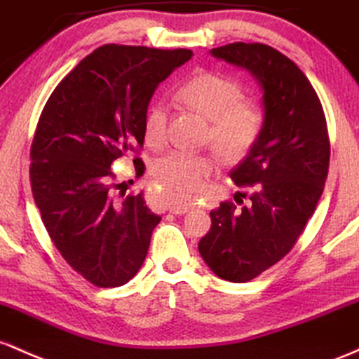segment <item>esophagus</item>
<instances>
[{
	"instance_id": "34e87169",
	"label": "esophagus",
	"mask_w": 359,
	"mask_h": 359,
	"mask_svg": "<svg viewBox=\"0 0 359 359\" xmlns=\"http://www.w3.org/2000/svg\"><path fill=\"white\" fill-rule=\"evenodd\" d=\"M196 207L195 201H172L171 205H169V210L172 213H176V215H181V213H187L193 210V208Z\"/></svg>"
}]
</instances>
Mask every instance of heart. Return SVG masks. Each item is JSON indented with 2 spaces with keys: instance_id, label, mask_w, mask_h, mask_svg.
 I'll return each mask as SVG.
<instances>
[{
  "instance_id": "1",
  "label": "heart",
  "mask_w": 359,
  "mask_h": 359,
  "mask_svg": "<svg viewBox=\"0 0 359 359\" xmlns=\"http://www.w3.org/2000/svg\"><path fill=\"white\" fill-rule=\"evenodd\" d=\"M243 96V86L236 79L217 72H200L180 88V98L212 120L213 140L231 158L252 147L264 123L263 108ZM166 137V104H151L144 118V139L151 147H161ZM217 168L219 159L210 152L171 151L156 161L152 172L176 196H188L198 193Z\"/></svg>"
}]
</instances>
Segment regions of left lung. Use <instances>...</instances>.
Returning <instances> with one entry per match:
<instances>
[{
  "instance_id": "left-lung-1",
  "label": "left lung",
  "mask_w": 359,
  "mask_h": 359,
  "mask_svg": "<svg viewBox=\"0 0 359 359\" xmlns=\"http://www.w3.org/2000/svg\"><path fill=\"white\" fill-rule=\"evenodd\" d=\"M215 59L249 71L263 91L264 123L243 163L231 171L237 187H255L249 207L222 201L198 251L222 280L245 283L276 264L317 207L329 169L327 126L307 76L264 43L212 49Z\"/></svg>"
}]
</instances>
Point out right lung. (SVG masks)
Masks as SVG:
<instances>
[{
	"label": "right lung",
	"instance_id": "right-lung-1",
	"mask_svg": "<svg viewBox=\"0 0 359 359\" xmlns=\"http://www.w3.org/2000/svg\"><path fill=\"white\" fill-rule=\"evenodd\" d=\"M191 55L98 47L57 84L40 115L30 152L35 205L60 256L96 287H122L146 259L161 217L142 193L116 200L110 168L142 146L154 91ZM134 166L142 176V161Z\"/></svg>",
	"mask_w": 359,
	"mask_h": 359
}]
</instances>
